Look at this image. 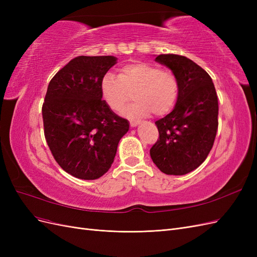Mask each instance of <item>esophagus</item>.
Here are the masks:
<instances>
[{
    "label": "esophagus",
    "instance_id": "1",
    "mask_svg": "<svg viewBox=\"0 0 257 257\" xmlns=\"http://www.w3.org/2000/svg\"><path fill=\"white\" fill-rule=\"evenodd\" d=\"M139 123H141V121H139V120H136V121H130V125H131L132 127H135L136 125H138Z\"/></svg>",
    "mask_w": 257,
    "mask_h": 257
}]
</instances>
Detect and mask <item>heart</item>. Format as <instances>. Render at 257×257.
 Here are the masks:
<instances>
[{
  "instance_id": "b5f03b06",
  "label": "heart",
  "mask_w": 257,
  "mask_h": 257,
  "mask_svg": "<svg viewBox=\"0 0 257 257\" xmlns=\"http://www.w3.org/2000/svg\"><path fill=\"white\" fill-rule=\"evenodd\" d=\"M103 98L113 111H121L135 94L137 102L127 115H165L174 109L180 93L178 77L160 66L136 63L121 68L119 77L106 75L100 83Z\"/></svg>"
}]
</instances>
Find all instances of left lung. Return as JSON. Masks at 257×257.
Segmentation results:
<instances>
[{"mask_svg": "<svg viewBox=\"0 0 257 257\" xmlns=\"http://www.w3.org/2000/svg\"><path fill=\"white\" fill-rule=\"evenodd\" d=\"M159 63L172 69L180 82L174 110L155 122L159 138L150 149L162 173L181 176L196 169L212 149L219 103L211 77L199 65L178 54H160Z\"/></svg>", "mask_w": 257, "mask_h": 257, "instance_id": "left-lung-1", "label": "left lung"}]
</instances>
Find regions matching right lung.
Listing matches in <instances>:
<instances>
[{
    "instance_id": "add662e5",
    "label": "right lung",
    "mask_w": 257,
    "mask_h": 257,
    "mask_svg": "<svg viewBox=\"0 0 257 257\" xmlns=\"http://www.w3.org/2000/svg\"><path fill=\"white\" fill-rule=\"evenodd\" d=\"M116 63L112 56H80L50 80L42 108L46 142L60 167L94 180L111 167L128 122L102 99L100 83Z\"/></svg>"
}]
</instances>
